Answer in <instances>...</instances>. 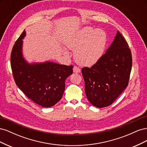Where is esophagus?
<instances>
[{
    "instance_id": "obj_1",
    "label": "esophagus",
    "mask_w": 147,
    "mask_h": 147,
    "mask_svg": "<svg viewBox=\"0 0 147 147\" xmlns=\"http://www.w3.org/2000/svg\"><path fill=\"white\" fill-rule=\"evenodd\" d=\"M73 71H74V73H80L81 72V70L80 68L77 67V66H74V69H73Z\"/></svg>"
}]
</instances>
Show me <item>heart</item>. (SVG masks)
I'll return each mask as SVG.
<instances>
[{"label": "heart", "mask_w": 147, "mask_h": 147, "mask_svg": "<svg viewBox=\"0 0 147 147\" xmlns=\"http://www.w3.org/2000/svg\"><path fill=\"white\" fill-rule=\"evenodd\" d=\"M107 35L104 30L85 27L78 30L66 42L74 51L75 59L83 66H91L98 61L105 50Z\"/></svg>", "instance_id": "b5f03b06"}]
</instances>
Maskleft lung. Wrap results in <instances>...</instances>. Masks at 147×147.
<instances>
[{
	"mask_svg": "<svg viewBox=\"0 0 147 147\" xmlns=\"http://www.w3.org/2000/svg\"><path fill=\"white\" fill-rule=\"evenodd\" d=\"M132 62L130 49L117 30L100 59L91 68L82 69L86 95L92 105L103 108L112 104L128 85Z\"/></svg>",
	"mask_w": 147,
	"mask_h": 147,
	"instance_id": "obj_1",
	"label": "left lung"
}]
</instances>
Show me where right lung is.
Here are the masks:
<instances>
[{
    "mask_svg": "<svg viewBox=\"0 0 147 147\" xmlns=\"http://www.w3.org/2000/svg\"><path fill=\"white\" fill-rule=\"evenodd\" d=\"M25 30L13 47L11 67L16 85L28 98L43 107L58 102L65 90L66 78L72 74L73 66L47 61L29 63L23 54Z\"/></svg>",
    "mask_w": 147,
    "mask_h": 147,
    "instance_id": "obj_1",
    "label": "right lung"
}]
</instances>
